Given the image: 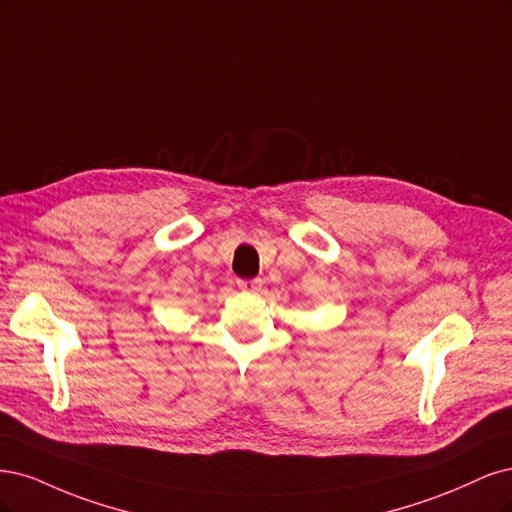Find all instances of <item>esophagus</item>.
Segmentation results:
<instances>
[{"label": "esophagus", "mask_w": 512, "mask_h": 512, "mask_svg": "<svg viewBox=\"0 0 512 512\" xmlns=\"http://www.w3.org/2000/svg\"><path fill=\"white\" fill-rule=\"evenodd\" d=\"M236 285H238L242 291H251V293H255V291H259V289H261L263 280H261V278H238V280H236Z\"/></svg>", "instance_id": "34e87169"}]
</instances>
